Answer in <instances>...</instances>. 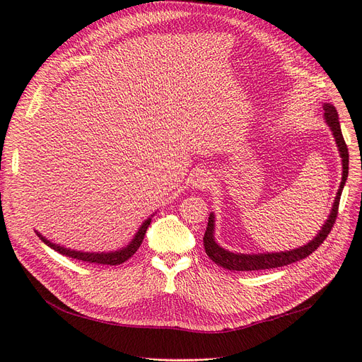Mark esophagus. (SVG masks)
Listing matches in <instances>:
<instances>
[{
  "label": "esophagus",
  "instance_id": "34e87169",
  "mask_svg": "<svg viewBox=\"0 0 362 362\" xmlns=\"http://www.w3.org/2000/svg\"><path fill=\"white\" fill-rule=\"evenodd\" d=\"M211 183H213V176L207 170H197L191 176V185L197 189H206Z\"/></svg>",
  "mask_w": 362,
  "mask_h": 362
}]
</instances>
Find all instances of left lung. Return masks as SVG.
Here are the masks:
<instances>
[{"label": "left lung", "instance_id": "obj_1", "mask_svg": "<svg viewBox=\"0 0 362 362\" xmlns=\"http://www.w3.org/2000/svg\"><path fill=\"white\" fill-rule=\"evenodd\" d=\"M324 117L325 122L329 127L334 140H336L337 149L341 158V165H343V173H341V182H340V188L337 191L336 199L332 203V209L328 215V219L322 225V228L319 230L316 237L310 240L309 243L300 246L297 249H291L285 252H267V253H235L223 249L219 246L215 240V213H210L209 223H207V230L204 234V249L209 258L223 267L226 270H234V272H255V270H267V269H277V267H284L292 262H297L300 259H304L313 253L320 245L324 243V240L328 237L331 228L336 223L337 218V211H339V203H340V197L341 191L344 188V183L347 180V173H349V152H347V146L344 143L340 122H339V113L336 110V107L329 103L324 104Z\"/></svg>", "mask_w": 362, "mask_h": 362}]
</instances>
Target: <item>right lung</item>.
Here are the masks:
<instances>
[{
	"instance_id": "right-lung-1",
	"label": "right lung",
	"mask_w": 362,
	"mask_h": 362,
	"mask_svg": "<svg viewBox=\"0 0 362 362\" xmlns=\"http://www.w3.org/2000/svg\"><path fill=\"white\" fill-rule=\"evenodd\" d=\"M152 216L147 218L141 223V226L139 228V231L136 233V235H134V238L131 240V242L125 247L119 249V250H115V252H82V250H74V249L59 246L57 243H52L50 240L43 237L38 231H35V234L38 235V238L42 240L45 245H47L53 250L62 253V255H65V257H70V258H74V259H78V261H85V262H89V264L93 262V264H103V265H119V264L128 261L134 255V253L137 252V249L140 247V245L143 242L144 234L147 231V226H149L151 222H152Z\"/></svg>"
}]
</instances>
